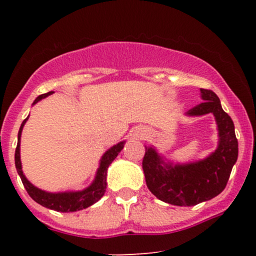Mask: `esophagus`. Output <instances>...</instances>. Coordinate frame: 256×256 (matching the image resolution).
I'll list each match as a JSON object with an SVG mask.
<instances>
[{"mask_svg": "<svg viewBox=\"0 0 256 256\" xmlns=\"http://www.w3.org/2000/svg\"><path fill=\"white\" fill-rule=\"evenodd\" d=\"M134 134H136V136L137 137H143V134H143V131H136V132H134Z\"/></svg>", "mask_w": 256, "mask_h": 256, "instance_id": "34e87169", "label": "esophagus"}]
</instances>
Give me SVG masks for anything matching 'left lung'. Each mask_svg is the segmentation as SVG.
I'll use <instances>...</instances> for the list:
<instances>
[{"label": "left lung", "instance_id": "obj_1", "mask_svg": "<svg viewBox=\"0 0 256 256\" xmlns=\"http://www.w3.org/2000/svg\"><path fill=\"white\" fill-rule=\"evenodd\" d=\"M202 104L189 110L186 116L212 113L218 130V146L208 156L192 162L176 164L158 154L154 146H146L143 172L152 195L173 206H195L218 196L228 184L238 158L234 125L212 90L200 89Z\"/></svg>", "mask_w": 256, "mask_h": 256}]
</instances>
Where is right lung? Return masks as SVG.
<instances>
[{
	"mask_svg": "<svg viewBox=\"0 0 256 256\" xmlns=\"http://www.w3.org/2000/svg\"><path fill=\"white\" fill-rule=\"evenodd\" d=\"M52 94V92L50 91V92L40 95L36 100H34L32 106L36 104L37 102L40 101V100L48 98ZM28 116L22 122V124L19 128V134H18V146L16 149V167L18 174L22 178V184H24L26 192H28L31 198L34 200V201H36L37 204L43 206V207L49 208V210H56V212L64 213L77 212V210H84V208H88L90 207V206H92L94 204H96L106 192V188H107L108 167H110L112 162H113L114 158L118 156V154L122 152V149L124 148L126 140H122V142L116 143V146H110V148L102 155L98 164V171H96L95 178H94L92 183H91L89 186L85 188L83 190H78V192H49L34 186V185L25 177L24 172H22V160H20V140H22V128H24L26 122L28 120Z\"/></svg>",
	"mask_w": 256,
	"mask_h": 256,
	"instance_id": "right-lung-1",
	"label": "right lung"
}]
</instances>
